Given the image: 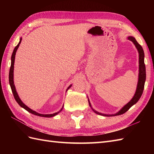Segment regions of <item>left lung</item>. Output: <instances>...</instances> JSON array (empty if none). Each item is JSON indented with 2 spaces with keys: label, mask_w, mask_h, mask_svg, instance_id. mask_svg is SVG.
Returning <instances> with one entry per match:
<instances>
[{
  "label": "left lung",
  "mask_w": 154,
  "mask_h": 154,
  "mask_svg": "<svg viewBox=\"0 0 154 154\" xmlns=\"http://www.w3.org/2000/svg\"><path fill=\"white\" fill-rule=\"evenodd\" d=\"M128 39L133 42L134 44L135 45L136 48H137V50H138V53H139L138 82V85H137L136 91V93L134 94V96L133 97L131 100H130L128 103H127L125 106L122 107V109H121L120 111H119L117 113L114 114H102L100 112H97V111H96L95 110H94L93 109L92 106H91V104L89 102V100L88 99L89 106H91V109H92V110L94 111V112L97 114H99V115H102V116H114L120 115V114L125 113L126 111H128L130 109V107L133 106L134 104H135L137 102H138L143 93V89H144L146 77V65L144 63V52H143L142 47L138 43V42H137V41L136 40V39L134 38L132 36H129V37H128Z\"/></svg>",
  "instance_id": "obj_1"
}]
</instances>
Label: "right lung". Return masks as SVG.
<instances>
[{"mask_svg": "<svg viewBox=\"0 0 154 154\" xmlns=\"http://www.w3.org/2000/svg\"><path fill=\"white\" fill-rule=\"evenodd\" d=\"M21 41H22V38L20 39V42H19L18 44L15 47V48L14 49V51H13V52H12V56H11V68H10V71H9V83H10V85H11V89H12L13 95H14V99H15V100H16V102L18 103V104H19L20 106L21 107H22L23 109H24L25 110H26L27 111H28L29 112H30L32 114H34V115L42 116V117H48V118H50V117H52V116H54L55 115H57V114L59 112H60L62 110V109H63V106H62L61 109L60 111H58L57 112H55V113H54V114H42L38 113L37 112H35V111L32 110V109H30V108L28 107L26 105V104H24V103H22V101L20 100V99L18 95V93H17V92H16V88H15L14 83V60H15L16 52V51H17V50H18V48L19 45H20V44L21 43ZM71 86H72L71 85L70 86H69L67 91L69 89V88Z\"/></svg>", "mask_w": 154, "mask_h": 154, "instance_id": "obj_1", "label": "right lung"}]
</instances>
